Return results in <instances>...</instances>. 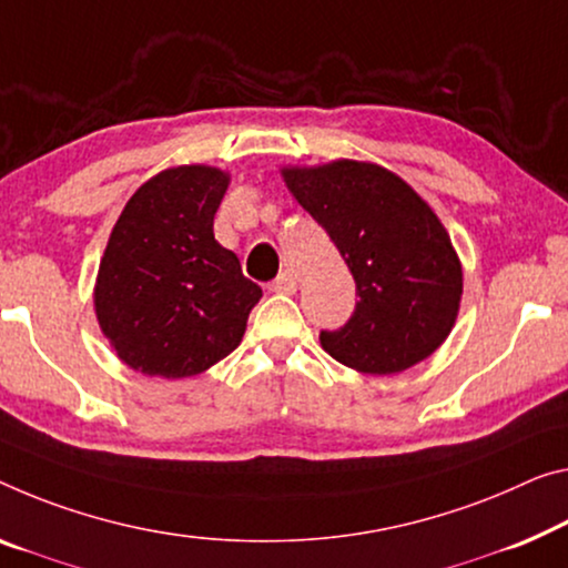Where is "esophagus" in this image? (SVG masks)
<instances>
[{
  "instance_id": "esophagus-1",
  "label": "esophagus",
  "mask_w": 568,
  "mask_h": 568,
  "mask_svg": "<svg viewBox=\"0 0 568 568\" xmlns=\"http://www.w3.org/2000/svg\"><path fill=\"white\" fill-rule=\"evenodd\" d=\"M268 292L274 294H294L296 292V278L292 274H278L272 284H268Z\"/></svg>"
}]
</instances>
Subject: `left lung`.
I'll return each instance as SVG.
<instances>
[{
  "label": "left lung",
  "instance_id": "obj_1",
  "mask_svg": "<svg viewBox=\"0 0 568 568\" xmlns=\"http://www.w3.org/2000/svg\"><path fill=\"white\" fill-rule=\"evenodd\" d=\"M282 174L355 278L353 317L320 333L325 353L371 375L429 357L455 327L462 300V264L432 207L381 164L337 160Z\"/></svg>",
  "mask_w": 568,
  "mask_h": 568
}]
</instances>
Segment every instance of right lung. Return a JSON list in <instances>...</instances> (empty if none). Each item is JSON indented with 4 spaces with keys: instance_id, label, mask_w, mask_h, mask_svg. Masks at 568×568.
I'll return each mask as SVG.
<instances>
[{
    "instance_id": "add662e5",
    "label": "right lung",
    "mask_w": 568,
    "mask_h": 568,
    "mask_svg": "<svg viewBox=\"0 0 568 568\" xmlns=\"http://www.w3.org/2000/svg\"><path fill=\"white\" fill-rule=\"evenodd\" d=\"M225 190L223 170L182 164L146 180L121 211L93 304L129 368L190 378L239 347L261 286L213 235Z\"/></svg>"
}]
</instances>
